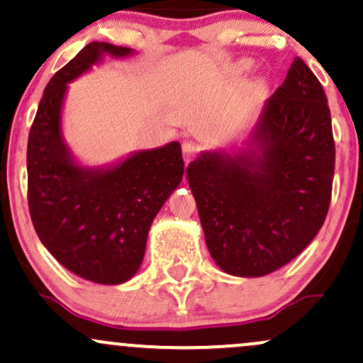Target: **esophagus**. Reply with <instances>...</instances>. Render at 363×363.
<instances>
[{"label":"esophagus","mask_w":363,"mask_h":363,"mask_svg":"<svg viewBox=\"0 0 363 363\" xmlns=\"http://www.w3.org/2000/svg\"><path fill=\"white\" fill-rule=\"evenodd\" d=\"M196 155H198V148H196V145L191 143V141H186V143L182 145V158H184L186 164L193 162Z\"/></svg>","instance_id":"esophagus-1"}]
</instances>
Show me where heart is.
I'll return each mask as SVG.
<instances>
[{
	"mask_svg": "<svg viewBox=\"0 0 363 363\" xmlns=\"http://www.w3.org/2000/svg\"><path fill=\"white\" fill-rule=\"evenodd\" d=\"M251 65H252V62L249 61V60H240V61H237L235 65L232 66V73H234V74H242V73L247 72L249 68H251Z\"/></svg>",
	"mask_w": 363,
	"mask_h": 363,
	"instance_id": "heart-1",
	"label": "heart"
}]
</instances>
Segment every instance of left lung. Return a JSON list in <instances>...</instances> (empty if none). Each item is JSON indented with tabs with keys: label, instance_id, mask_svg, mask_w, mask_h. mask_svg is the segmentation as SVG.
<instances>
[{
	"label": "left lung",
	"instance_id": "8db88e82",
	"mask_svg": "<svg viewBox=\"0 0 363 363\" xmlns=\"http://www.w3.org/2000/svg\"><path fill=\"white\" fill-rule=\"evenodd\" d=\"M211 257L232 277L277 272L326 220L335 176L328 99L301 57L242 145L206 150L186 169Z\"/></svg>",
	"mask_w": 363,
	"mask_h": 363
}]
</instances>
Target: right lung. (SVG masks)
Wrapping results in <instances>:
<instances>
[{
    "label": "right lung",
    "instance_id": "1",
    "mask_svg": "<svg viewBox=\"0 0 363 363\" xmlns=\"http://www.w3.org/2000/svg\"><path fill=\"white\" fill-rule=\"evenodd\" d=\"M135 51L90 43L45 86L27 145L28 210L44 247L66 269L101 285L138 273L150 227L184 174L181 143L138 150L109 165L77 160L62 135L68 83Z\"/></svg>",
    "mask_w": 363,
    "mask_h": 363
}]
</instances>
